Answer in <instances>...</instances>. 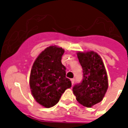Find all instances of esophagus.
Listing matches in <instances>:
<instances>
[{
    "mask_svg": "<svg viewBox=\"0 0 128 128\" xmlns=\"http://www.w3.org/2000/svg\"><path fill=\"white\" fill-rule=\"evenodd\" d=\"M74 81H75V79H74V78H72V79H71V82H72V85H73V84H74Z\"/></svg>",
    "mask_w": 128,
    "mask_h": 128,
    "instance_id": "obj_1",
    "label": "esophagus"
}]
</instances>
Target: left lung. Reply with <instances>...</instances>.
Returning <instances> with one entry per match:
<instances>
[{
    "mask_svg": "<svg viewBox=\"0 0 128 128\" xmlns=\"http://www.w3.org/2000/svg\"><path fill=\"white\" fill-rule=\"evenodd\" d=\"M83 70V79L72 88L76 100L85 107L91 108L102 100L108 88V76L101 57L95 52H78Z\"/></svg>",
    "mask_w": 128,
    "mask_h": 128,
    "instance_id": "left-lung-1",
    "label": "left lung"
}]
</instances>
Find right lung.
Returning a JSON list of instances; mask_svg holds the SVG:
<instances>
[{"label": "right lung", "mask_w": 128, "mask_h": 128, "mask_svg": "<svg viewBox=\"0 0 128 128\" xmlns=\"http://www.w3.org/2000/svg\"><path fill=\"white\" fill-rule=\"evenodd\" d=\"M64 52L62 48L49 46L39 54L31 69V92L35 100L45 108L56 105L64 91L72 86L61 62Z\"/></svg>", "instance_id": "1"}]
</instances>
